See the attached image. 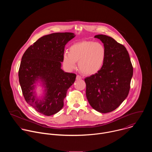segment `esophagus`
<instances>
[{"mask_svg":"<svg viewBox=\"0 0 152 152\" xmlns=\"http://www.w3.org/2000/svg\"><path fill=\"white\" fill-rule=\"evenodd\" d=\"M81 79H82V77L80 76H79V75H77L76 76V79L77 80H80Z\"/></svg>","mask_w":152,"mask_h":152,"instance_id":"1","label":"esophagus"}]
</instances>
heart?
Listing matches in <instances>:
<instances>
[{
	"instance_id": "1",
	"label": "heart",
	"mask_w": 152,
	"mask_h": 152,
	"mask_svg": "<svg viewBox=\"0 0 152 152\" xmlns=\"http://www.w3.org/2000/svg\"><path fill=\"white\" fill-rule=\"evenodd\" d=\"M106 58V50L100 42L83 41L72 45L69 52H65L62 56L63 63L69 70L78 67L85 75L97 73L102 67Z\"/></svg>"
}]
</instances>
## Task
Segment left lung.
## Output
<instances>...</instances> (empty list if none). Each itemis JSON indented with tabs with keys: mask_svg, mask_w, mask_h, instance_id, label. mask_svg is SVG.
I'll return each mask as SVG.
<instances>
[{
	"mask_svg": "<svg viewBox=\"0 0 152 152\" xmlns=\"http://www.w3.org/2000/svg\"><path fill=\"white\" fill-rule=\"evenodd\" d=\"M106 50L101 69L85 79L86 96L91 107L101 113H110L128 96L133 76V67L126 48L114 38L97 35Z\"/></svg>",
	"mask_w": 152,
	"mask_h": 152,
	"instance_id": "1",
	"label": "left lung"
}]
</instances>
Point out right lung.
<instances>
[{
	"mask_svg": "<svg viewBox=\"0 0 152 152\" xmlns=\"http://www.w3.org/2000/svg\"><path fill=\"white\" fill-rule=\"evenodd\" d=\"M75 37L72 32H58L43 36L24 53L18 70L19 82L26 102L38 113L48 116L64 106L68 89L76 75L61 69L65 46ZM45 88L41 99L36 97L35 84Z\"/></svg>",
	"mask_w": 152,
	"mask_h": 152,
	"instance_id": "1",
	"label": "right lung"
}]
</instances>
